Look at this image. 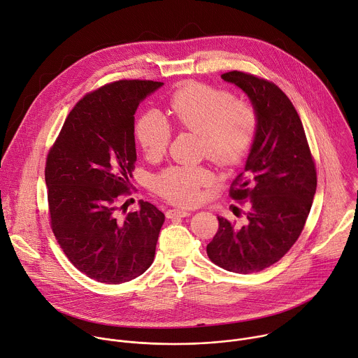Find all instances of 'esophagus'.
Segmentation results:
<instances>
[{"instance_id":"34e87169","label":"esophagus","mask_w":358,"mask_h":358,"mask_svg":"<svg viewBox=\"0 0 358 358\" xmlns=\"http://www.w3.org/2000/svg\"><path fill=\"white\" fill-rule=\"evenodd\" d=\"M166 215H167V218H184V217L191 215V213L182 211V210H169Z\"/></svg>"}]
</instances>
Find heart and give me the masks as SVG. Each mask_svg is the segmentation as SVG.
<instances>
[{
    "instance_id": "b5f03b06",
    "label": "heart",
    "mask_w": 358,
    "mask_h": 358,
    "mask_svg": "<svg viewBox=\"0 0 358 358\" xmlns=\"http://www.w3.org/2000/svg\"><path fill=\"white\" fill-rule=\"evenodd\" d=\"M201 136L206 156L221 167L239 163L248 152L258 127V116L245 100H235L227 90L188 82L174 92L164 117L148 112L136 126V137L147 157L163 156L170 143V126ZM213 181L203 167H170L152 180L155 188L180 206H192L201 196V187Z\"/></svg>"
}]
</instances>
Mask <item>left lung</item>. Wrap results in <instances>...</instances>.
Returning <instances> with one entry per match:
<instances>
[{"label":"left lung","mask_w":358,"mask_h":358,"mask_svg":"<svg viewBox=\"0 0 358 358\" xmlns=\"http://www.w3.org/2000/svg\"><path fill=\"white\" fill-rule=\"evenodd\" d=\"M221 78L239 87L258 116L243 173L231 196L249 199L242 227L218 217L208 258L235 273L259 272L278 262L297 241L316 194V169L300 117L273 83L232 71Z\"/></svg>","instance_id":"left-lung-1"}]
</instances>
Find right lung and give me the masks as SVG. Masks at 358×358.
<instances>
[{
	"mask_svg": "<svg viewBox=\"0 0 358 358\" xmlns=\"http://www.w3.org/2000/svg\"><path fill=\"white\" fill-rule=\"evenodd\" d=\"M163 85L120 80L86 94L46 159L50 227L73 266L100 283L129 282L155 261L164 214L141 201L123 218L116 203L131 185L136 110Z\"/></svg>",
	"mask_w": 358,
	"mask_h": 358,
	"instance_id": "right-lung-1",
	"label": "right lung"
}]
</instances>
